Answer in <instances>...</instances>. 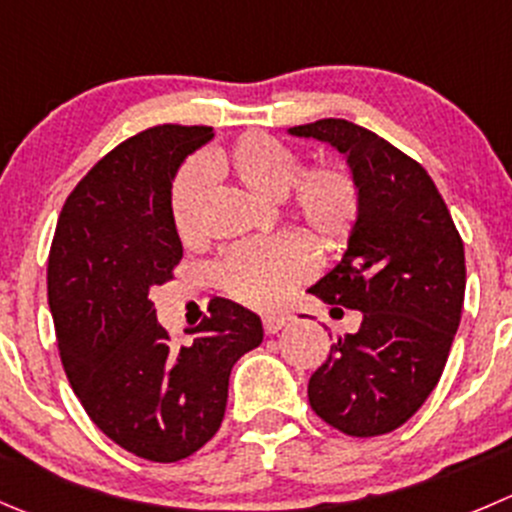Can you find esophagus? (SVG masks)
I'll return each mask as SVG.
<instances>
[{"instance_id": "obj_1", "label": "esophagus", "mask_w": 512, "mask_h": 512, "mask_svg": "<svg viewBox=\"0 0 512 512\" xmlns=\"http://www.w3.org/2000/svg\"><path fill=\"white\" fill-rule=\"evenodd\" d=\"M290 320H292L290 315H265L262 317V325H265L267 335H275V332L282 330Z\"/></svg>"}]
</instances>
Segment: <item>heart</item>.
<instances>
[{"mask_svg":"<svg viewBox=\"0 0 512 512\" xmlns=\"http://www.w3.org/2000/svg\"><path fill=\"white\" fill-rule=\"evenodd\" d=\"M210 167L240 182L247 192L277 200L289 182L287 210L297 225L322 250L340 247L352 232L360 212V195L350 172L340 165H320L300 172V155L270 135L240 137L227 150L210 157ZM207 195V170L187 162L172 182L170 212L182 240H192L200 225V210ZM310 252L295 235L247 240L230 247L217 262V277L235 300L252 307H272L310 272Z\"/></svg>","mask_w":512,"mask_h":512,"instance_id":"obj_1","label":"heart"}]
</instances>
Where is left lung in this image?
<instances>
[{"instance_id": "8db88e82", "label": "left lung", "mask_w": 512, "mask_h": 512, "mask_svg": "<svg viewBox=\"0 0 512 512\" xmlns=\"http://www.w3.org/2000/svg\"><path fill=\"white\" fill-rule=\"evenodd\" d=\"M287 135L345 157L360 195L347 250L307 292L362 320L337 337L307 398L340 433L385 435L418 413L443 375L465 300L463 240L428 172L375 132L317 119Z\"/></svg>"}]
</instances>
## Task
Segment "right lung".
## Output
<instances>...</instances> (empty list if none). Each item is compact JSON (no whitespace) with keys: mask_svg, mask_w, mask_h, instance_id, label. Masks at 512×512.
<instances>
[{"mask_svg":"<svg viewBox=\"0 0 512 512\" xmlns=\"http://www.w3.org/2000/svg\"><path fill=\"white\" fill-rule=\"evenodd\" d=\"M212 127L162 124L130 137L74 187L49 250L59 357L92 423L155 463L197 453L225 418L232 365L262 342V320L232 300L172 345L150 290L172 277L182 242L172 182Z\"/></svg>","mask_w":512,"mask_h":512,"instance_id":"right-lung-1","label":"right lung"}]
</instances>
